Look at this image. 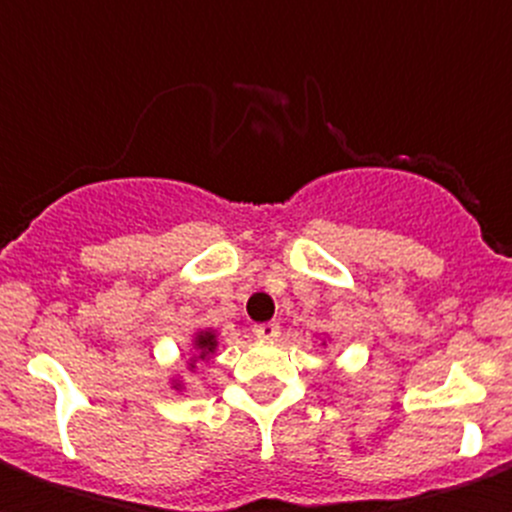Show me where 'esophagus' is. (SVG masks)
<instances>
[{
    "label": "esophagus",
    "mask_w": 512,
    "mask_h": 512,
    "mask_svg": "<svg viewBox=\"0 0 512 512\" xmlns=\"http://www.w3.org/2000/svg\"><path fill=\"white\" fill-rule=\"evenodd\" d=\"M253 336L261 338V341H274V338L279 336V323H259V325H253Z\"/></svg>",
    "instance_id": "34e87169"
}]
</instances>
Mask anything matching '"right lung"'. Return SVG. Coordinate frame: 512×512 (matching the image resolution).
Returning a JSON list of instances; mask_svg holds the SVG:
<instances>
[{"label":"right lung","instance_id":"add662e5","mask_svg":"<svg viewBox=\"0 0 512 512\" xmlns=\"http://www.w3.org/2000/svg\"><path fill=\"white\" fill-rule=\"evenodd\" d=\"M192 346H194V351H197V354H194V359H192V364H189V369H194V361H197V359L205 361V359H210L212 354H215V348H217V333H215V330H200V333L194 336ZM174 387H176V390H179L182 384L176 382Z\"/></svg>","mask_w":512,"mask_h":512}]
</instances>
